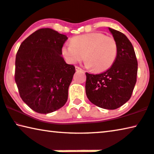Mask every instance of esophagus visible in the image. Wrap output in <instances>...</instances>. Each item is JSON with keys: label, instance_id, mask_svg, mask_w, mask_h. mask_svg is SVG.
<instances>
[{"label": "esophagus", "instance_id": "esophagus-1", "mask_svg": "<svg viewBox=\"0 0 154 154\" xmlns=\"http://www.w3.org/2000/svg\"><path fill=\"white\" fill-rule=\"evenodd\" d=\"M75 70L76 71H82V69H81V68L80 67H78V66H75Z\"/></svg>", "mask_w": 154, "mask_h": 154}]
</instances>
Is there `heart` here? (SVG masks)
Listing matches in <instances>:
<instances>
[{
    "mask_svg": "<svg viewBox=\"0 0 154 154\" xmlns=\"http://www.w3.org/2000/svg\"><path fill=\"white\" fill-rule=\"evenodd\" d=\"M117 53L116 40L100 32L75 36L71 43L62 47L63 55L69 63H77L85 58L87 67L96 72L109 69L114 63Z\"/></svg>",
    "mask_w": 154,
    "mask_h": 154,
    "instance_id": "1",
    "label": "heart"
}]
</instances>
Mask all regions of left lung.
<instances>
[{"instance_id":"obj_1","label":"left lung","mask_w":154,"mask_h":154,"mask_svg":"<svg viewBox=\"0 0 154 154\" xmlns=\"http://www.w3.org/2000/svg\"><path fill=\"white\" fill-rule=\"evenodd\" d=\"M118 45L116 58L109 69L99 74L86 72L85 91L99 107L116 109L131 98L136 82L138 61L131 42L124 34L109 27Z\"/></svg>"}]
</instances>
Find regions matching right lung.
Returning a JSON list of instances; mask_svg holds the SVG:
<instances>
[{
    "instance_id": "obj_1",
    "label": "right lung",
    "mask_w": 154,
    "mask_h": 154,
    "mask_svg": "<svg viewBox=\"0 0 154 154\" xmlns=\"http://www.w3.org/2000/svg\"><path fill=\"white\" fill-rule=\"evenodd\" d=\"M67 40L65 35L42 28L28 36L18 49L15 81L20 98L34 112H55L67 100L75 70L62 57Z\"/></svg>"
}]
</instances>
